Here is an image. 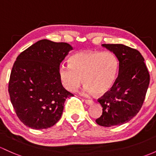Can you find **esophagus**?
<instances>
[{
  "instance_id": "obj_1",
  "label": "esophagus",
  "mask_w": 156,
  "mask_h": 156,
  "mask_svg": "<svg viewBox=\"0 0 156 156\" xmlns=\"http://www.w3.org/2000/svg\"><path fill=\"white\" fill-rule=\"evenodd\" d=\"M84 101L85 103L87 105H92L93 103V100H90V99H84Z\"/></svg>"
}]
</instances>
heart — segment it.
<instances>
[{
    "instance_id": "obj_1",
    "label": "heart",
    "mask_w": 156,
    "mask_h": 156,
    "mask_svg": "<svg viewBox=\"0 0 156 156\" xmlns=\"http://www.w3.org/2000/svg\"><path fill=\"white\" fill-rule=\"evenodd\" d=\"M119 70V61L110 51H84L75 54L69 64L59 67V78L62 85L70 92L78 90L82 82L83 94L102 95L111 89Z\"/></svg>"
}]
</instances>
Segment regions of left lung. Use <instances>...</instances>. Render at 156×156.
<instances>
[{
	"mask_svg": "<svg viewBox=\"0 0 156 156\" xmlns=\"http://www.w3.org/2000/svg\"><path fill=\"white\" fill-rule=\"evenodd\" d=\"M119 60V73L114 86L98 101L102 114L96 119L105 127L129 122L141 108L149 83L150 74L141 54L122 44H103Z\"/></svg>",
	"mask_w": 156,
	"mask_h": 156,
	"instance_id": "obj_1",
	"label": "left lung"
}]
</instances>
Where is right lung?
Segmentation results:
<instances>
[{"label":"right lung","instance_id":"add662e5","mask_svg":"<svg viewBox=\"0 0 156 156\" xmlns=\"http://www.w3.org/2000/svg\"><path fill=\"white\" fill-rule=\"evenodd\" d=\"M73 47L66 42L39 40L16 58L9 77L10 101L21 122L33 129L51 127L60 119L67 91L59 67Z\"/></svg>","mask_w":156,"mask_h":156}]
</instances>
